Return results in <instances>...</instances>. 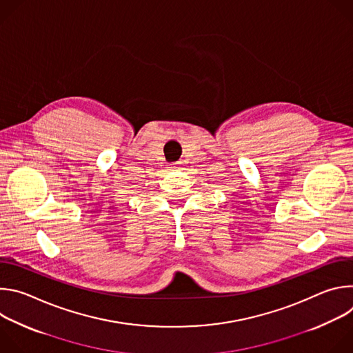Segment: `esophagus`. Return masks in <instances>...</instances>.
I'll list each match as a JSON object with an SVG mask.
<instances>
[{"instance_id": "34e87169", "label": "esophagus", "mask_w": 353, "mask_h": 353, "mask_svg": "<svg viewBox=\"0 0 353 353\" xmlns=\"http://www.w3.org/2000/svg\"><path fill=\"white\" fill-rule=\"evenodd\" d=\"M170 168H172V169H180V163H172Z\"/></svg>"}]
</instances>
